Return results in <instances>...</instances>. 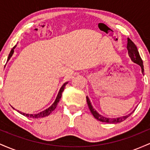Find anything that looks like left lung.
<instances>
[{
  "mask_svg": "<svg viewBox=\"0 0 150 150\" xmlns=\"http://www.w3.org/2000/svg\"><path fill=\"white\" fill-rule=\"evenodd\" d=\"M127 49H128V55L130 56V58H131L132 61H133L134 63H137L141 67V69H142V73L144 75V66H143V62H142V58H141L140 54H139L138 51H137V46H135V44H134L133 42L130 40L129 38H128V44H127ZM86 99H87V104H88L89 108L90 110L91 113H92V115L94 116V118L96 119L100 120L101 122H104V123H120V122L123 121L126 119L127 118H128L130 115L132 114V113H129L128 115H126V116H123L121 117H118V118H106V117H104L101 115L99 114V113H97V111L94 109V108L92 107V104H91L90 101H89V99L88 97H86Z\"/></svg>",
  "mask_w": 150,
  "mask_h": 150,
  "instance_id": "obj_1",
  "label": "left lung"
}]
</instances>
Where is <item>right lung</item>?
<instances>
[{
    "instance_id": "obj_1",
    "label": "right lung",
    "mask_w": 150,
    "mask_h": 150,
    "mask_svg": "<svg viewBox=\"0 0 150 150\" xmlns=\"http://www.w3.org/2000/svg\"><path fill=\"white\" fill-rule=\"evenodd\" d=\"M17 45H15L14 47L12 49L11 51H10V52L9 53V56H8V60H7V62H8L9 60L10 59V58L12 57V56H13V53H14V49L16 47ZM68 84V82H65L64 84H63V86L61 87V89H60L59 90V92H58L57 97H56V100H55L54 102H53V104L51 105V106H50L49 108H46V110H44V111H42V112L39 113H37V114H28V113H22L21 111H18V112H19L20 113H21L22 115H23V116H27V117H29V118H43V117H45V116H49L50 113H52L53 111H54L55 108H56V106H57V105L58 104V102H59L60 99H61V96H62V92H63V90H64V88L65 87V85Z\"/></svg>"
}]
</instances>
